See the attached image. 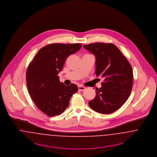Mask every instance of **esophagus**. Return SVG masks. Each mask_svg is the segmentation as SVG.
Listing matches in <instances>:
<instances>
[{
    "instance_id": "1",
    "label": "esophagus",
    "mask_w": 157,
    "mask_h": 157,
    "mask_svg": "<svg viewBox=\"0 0 157 157\" xmlns=\"http://www.w3.org/2000/svg\"><path fill=\"white\" fill-rule=\"evenodd\" d=\"M78 90H79L80 91H84V90H86V88H85L84 87H82V86H78Z\"/></svg>"
}]
</instances>
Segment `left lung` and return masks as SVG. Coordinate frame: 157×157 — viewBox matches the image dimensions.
Instances as JSON below:
<instances>
[{
  "instance_id": "obj_1",
  "label": "left lung",
  "mask_w": 157,
  "mask_h": 157,
  "mask_svg": "<svg viewBox=\"0 0 157 157\" xmlns=\"http://www.w3.org/2000/svg\"><path fill=\"white\" fill-rule=\"evenodd\" d=\"M96 56V75L104 78L96 97L89 101L90 108L107 114L119 109L130 96L133 73L130 63L112 43H95L83 46Z\"/></svg>"
}]
</instances>
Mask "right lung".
<instances>
[{
	"instance_id": "right-lung-1",
	"label": "right lung",
	"mask_w": 157,
	"mask_h": 157,
	"mask_svg": "<svg viewBox=\"0 0 157 157\" xmlns=\"http://www.w3.org/2000/svg\"><path fill=\"white\" fill-rule=\"evenodd\" d=\"M81 43H53L41 48L29 64L26 84L37 107L48 116H59L68 107L70 98L78 91L75 84L66 86L59 73L68 56L82 48Z\"/></svg>"
}]
</instances>
